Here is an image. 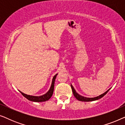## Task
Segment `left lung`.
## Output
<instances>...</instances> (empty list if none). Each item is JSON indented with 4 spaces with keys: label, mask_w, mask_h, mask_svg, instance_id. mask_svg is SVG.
Masks as SVG:
<instances>
[{
    "label": "left lung",
    "mask_w": 125,
    "mask_h": 125,
    "mask_svg": "<svg viewBox=\"0 0 125 125\" xmlns=\"http://www.w3.org/2000/svg\"><path fill=\"white\" fill-rule=\"evenodd\" d=\"M71 88H72V90L73 95H74V96L76 97V98L77 99V100H78V101H84V102L93 101L98 100H99V99L101 98L102 97H103L104 95H105L106 94L107 92H109V90H110V89H109L107 90L106 92H105L104 93L100 95L99 96L94 97V98H87V97H83V96H82V95H80V94H78L76 92V90H75L74 88H73V86L72 85H71Z\"/></svg>",
    "instance_id": "1"
}]
</instances>
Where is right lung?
Instances as JSON below:
<instances>
[{
	"label": "right lung",
	"instance_id": "right-lung-1",
	"mask_svg": "<svg viewBox=\"0 0 125 125\" xmlns=\"http://www.w3.org/2000/svg\"><path fill=\"white\" fill-rule=\"evenodd\" d=\"M57 74H56L55 76L53 77L52 79V84H51V88L48 90V92L47 93H46L45 94L42 95H40V96H33V95H27L26 94H24L22 93L21 92H20L21 93V94L23 95L24 97H25L27 99H28V100L31 101L33 102H44L46 101H48L49 99L52 97L53 94V93L54 90V81H55V79L56 77V76H57Z\"/></svg>",
	"mask_w": 125,
	"mask_h": 125
}]
</instances>
